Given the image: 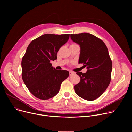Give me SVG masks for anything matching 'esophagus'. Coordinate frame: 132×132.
I'll list each match as a JSON object with an SVG mask.
<instances>
[{"label": "esophagus", "instance_id": "obj_1", "mask_svg": "<svg viewBox=\"0 0 132 132\" xmlns=\"http://www.w3.org/2000/svg\"><path fill=\"white\" fill-rule=\"evenodd\" d=\"M69 73H70V76H72V75H74V74H75L74 72H72V71H70V72H69Z\"/></svg>", "mask_w": 132, "mask_h": 132}]
</instances>
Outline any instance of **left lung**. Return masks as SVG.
<instances>
[{
	"label": "left lung",
	"instance_id": "left-lung-1",
	"mask_svg": "<svg viewBox=\"0 0 132 132\" xmlns=\"http://www.w3.org/2000/svg\"><path fill=\"white\" fill-rule=\"evenodd\" d=\"M71 38L80 46L79 62L87 67L86 73L77 72L80 81L74 86L75 93L82 98L94 101L104 92L111 77L112 63L103 41L89 33L71 34Z\"/></svg>",
	"mask_w": 132,
	"mask_h": 132
}]
</instances>
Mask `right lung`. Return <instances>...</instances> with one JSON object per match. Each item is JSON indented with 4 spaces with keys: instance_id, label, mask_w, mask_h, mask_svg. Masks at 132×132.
Listing matches in <instances>:
<instances>
[{
    "instance_id": "right-lung-1",
    "label": "right lung",
    "mask_w": 132,
    "mask_h": 132,
    "mask_svg": "<svg viewBox=\"0 0 132 132\" xmlns=\"http://www.w3.org/2000/svg\"><path fill=\"white\" fill-rule=\"evenodd\" d=\"M70 34H44L34 39L28 46L21 61L22 80L29 92L40 100L56 95L62 81L69 76L65 70H57L51 60L57 58L59 48Z\"/></svg>"
}]
</instances>
